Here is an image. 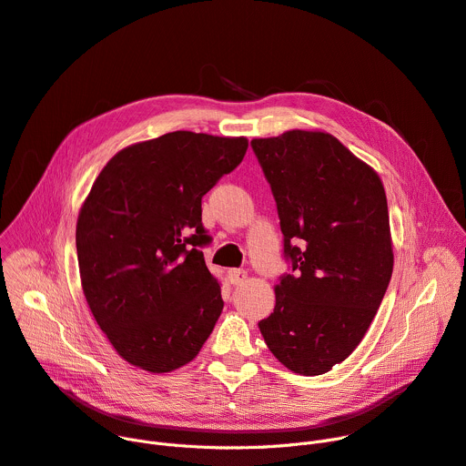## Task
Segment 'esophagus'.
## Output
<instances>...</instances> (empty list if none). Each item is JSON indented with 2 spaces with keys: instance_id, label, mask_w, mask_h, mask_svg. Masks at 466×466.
<instances>
[{
  "instance_id": "1",
  "label": "esophagus",
  "mask_w": 466,
  "mask_h": 466,
  "mask_svg": "<svg viewBox=\"0 0 466 466\" xmlns=\"http://www.w3.org/2000/svg\"><path fill=\"white\" fill-rule=\"evenodd\" d=\"M228 276H229V281H231L233 285H240V283H244V279L248 278L246 270H242V268H231V270L228 272Z\"/></svg>"
}]
</instances>
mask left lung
<instances>
[{
	"instance_id": "1",
	"label": "left lung",
	"mask_w": 466,
	"mask_h": 466,
	"mask_svg": "<svg viewBox=\"0 0 466 466\" xmlns=\"http://www.w3.org/2000/svg\"><path fill=\"white\" fill-rule=\"evenodd\" d=\"M276 199L293 274L259 320L267 347L295 373L330 371L358 347L393 270L379 175L332 134L289 130L252 139Z\"/></svg>"
}]
</instances>
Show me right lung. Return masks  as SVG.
Segmentation results:
<instances>
[{"label":"right lung","mask_w":466,"mask_h":466,"mask_svg":"<svg viewBox=\"0 0 466 466\" xmlns=\"http://www.w3.org/2000/svg\"><path fill=\"white\" fill-rule=\"evenodd\" d=\"M246 137L177 130L104 166L76 224L86 300L136 368L167 373L198 356L222 313L201 248V198L244 158Z\"/></svg>","instance_id":"1"}]
</instances>
